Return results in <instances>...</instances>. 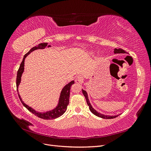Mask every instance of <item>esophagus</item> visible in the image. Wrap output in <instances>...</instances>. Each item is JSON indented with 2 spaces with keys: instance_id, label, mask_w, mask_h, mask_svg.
I'll return each instance as SVG.
<instances>
[{
  "instance_id": "obj_1",
  "label": "esophagus",
  "mask_w": 151,
  "mask_h": 151,
  "mask_svg": "<svg viewBox=\"0 0 151 151\" xmlns=\"http://www.w3.org/2000/svg\"><path fill=\"white\" fill-rule=\"evenodd\" d=\"M75 81H76V83L77 84H81L83 82V79L81 76H78L76 78Z\"/></svg>"
}]
</instances>
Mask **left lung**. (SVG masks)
Listing matches in <instances>:
<instances>
[{"mask_svg": "<svg viewBox=\"0 0 151 151\" xmlns=\"http://www.w3.org/2000/svg\"><path fill=\"white\" fill-rule=\"evenodd\" d=\"M114 53H126V52L123 49H121V48H115V50H114ZM83 93L84 96V97L86 99V102H87V104H88V105L89 106V109L90 111H91V113H93L94 115H95L96 116H97L98 117H100V118H104V119H111V118H115L116 117L118 116V115H116V116H108V115H103V114H101L98 113V111H96L95 110V109L92 107V106H91L90 103H89V99H88V94H87L86 91H84V90H83Z\"/></svg>", "mask_w": 151, "mask_h": 151, "instance_id": "obj_1", "label": "left lung"}]
</instances>
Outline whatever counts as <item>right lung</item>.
Returning <instances> with one entry per match:
<instances>
[{"mask_svg": "<svg viewBox=\"0 0 151 151\" xmlns=\"http://www.w3.org/2000/svg\"><path fill=\"white\" fill-rule=\"evenodd\" d=\"M47 47H50V45H48L47 43H40L38 45H36V46L32 48L28 53L25 54V55L23 58V60H22V61L21 63V65L19 66V69H18V70H17V78H16L17 90V88H18V86H19V84H20L21 77L22 74L24 71L25 58L27 56H28L31 52L34 51V50H37V49L45 48H46ZM73 84H74V81H72V82H70V83H68V84H67L64 87V88H63L62 92H61V94H60V99H59V103H58V106L54 109H53V110L46 112V113H39V112L36 111L35 110H34V109H32L31 107L28 106V105H26L23 101H22V99L20 98V96H19V94H18V96H19V98L21 100L22 104H23V106L24 107H26L27 109H28L30 112H31L32 113H33L35 115L37 116L38 117H39L40 118H42V119H44V120H52V119H55V118H57L59 116H62L63 114L65 112L68 104V103H69L70 87Z\"/></svg>", "mask_w": 151, "mask_h": 151, "instance_id": "right-lung-1", "label": "right lung"}]
</instances>
